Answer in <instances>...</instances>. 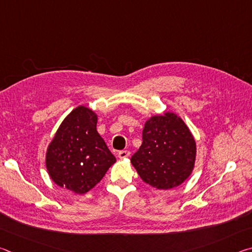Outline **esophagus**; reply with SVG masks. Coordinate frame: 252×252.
Here are the masks:
<instances>
[{"label":"esophagus","instance_id":"34e87169","mask_svg":"<svg viewBox=\"0 0 252 252\" xmlns=\"http://www.w3.org/2000/svg\"><path fill=\"white\" fill-rule=\"evenodd\" d=\"M129 156H130V152L127 150H122L118 152V157L120 158V159H126V158H127Z\"/></svg>","mask_w":252,"mask_h":252}]
</instances>
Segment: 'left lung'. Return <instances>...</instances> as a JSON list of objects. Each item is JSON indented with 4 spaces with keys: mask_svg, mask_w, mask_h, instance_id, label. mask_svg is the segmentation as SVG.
Wrapping results in <instances>:
<instances>
[{
    "mask_svg": "<svg viewBox=\"0 0 252 252\" xmlns=\"http://www.w3.org/2000/svg\"><path fill=\"white\" fill-rule=\"evenodd\" d=\"M195 141L174 113L152 117L144 125L142 144L131 158L142 180L157 189L180 186L192 172Z\"/></svg>",
    "mask_w": 252,
    "mask_h": 252,
    "instance_id": "8db88e82",
    "label": "left lung"
}]
</instances>
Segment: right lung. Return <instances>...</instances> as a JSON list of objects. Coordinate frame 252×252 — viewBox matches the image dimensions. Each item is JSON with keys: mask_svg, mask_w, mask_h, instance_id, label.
Returning <instances> with one entry per match:
<instances>
[{"mask_svg": "<svg viewBox=\"0 0 252 252\" xmlns=\"http://www.w3.org/2000/svg\"><path fill=\"white\" fill-rule=\"evenodd\" d=\"M96 114L78 106L55 133L46 152V169L58 186L82 194L101 181L116 158L96 131Z\"/></svg>", "mask_w": 252, "mask_h": 252, "instance_id": "obj_1", "label": "right lung"}]
</instances>
